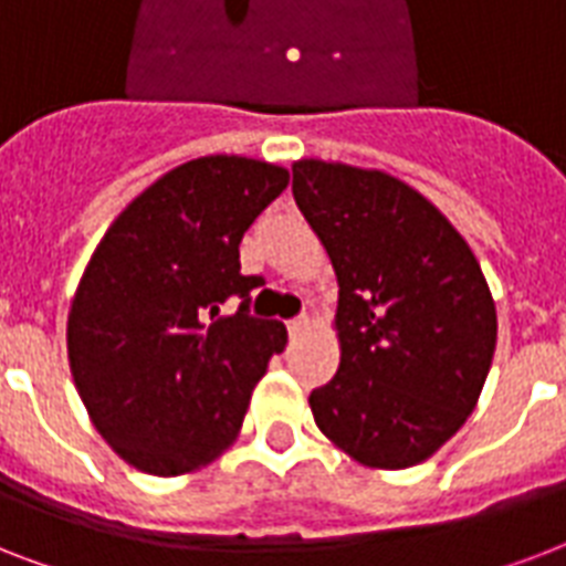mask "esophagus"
Here are the masks:
<instances>
[{
  "instance_id": "1",
  "label": "esophagus",
  "mask_w": 566,
  "mask_h": 566,
  "mask_svg": "<svg viewBox=\"0 0 566 566\" xmlns=\"http://www.w3.org/2000/svg\"><path fill=\"white\" fill-rule=\"evenodd\" d=\"M308 326H311L308 314H300V317L287 319V332H291L293 337H300L302 332H308Z\"/></svg>"
}]
</instances>
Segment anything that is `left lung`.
I'll use <instances>...</instances> for the list:
<instances>
[{"label": "left lung", "mask_w": 566, "mask_h": 566, "mask_svg": "<svg viewBox=\"0 0 566 566\" xmlns=\"http://www.w3.org/2000/svg\"><path fill=\"white\" fill-rule=\"evenodd\" d=\"M293 199L337 275L340 367L308 396L319 431L373 470L431 458L473 413L496 305L473 249L390 172L302 158Z\"/></svg>", "instance_id": "8db88e82"}]
</instances>
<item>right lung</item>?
<instances>
[{
    "label": "right lung",
    "instance_id": "obj_1",
    "mask_svg": "<svg viewBox=\"0 0 566 566\" xmlns=\"http://www.w3.org/2000/svg\"><path fill=\"white\" fill-rule=\"evenodd\" d=\"M291 172L205 155L164 172L111 222L66 317L75 390L108 447L149 475H185L238 440L252 390L287 344L279 319L249 317L261 275L240 240ZM229 295L243 298L220 315Z\"/></svg>",
    "mask_w": 566,
    "mask_h": 566
}]
</instances>
